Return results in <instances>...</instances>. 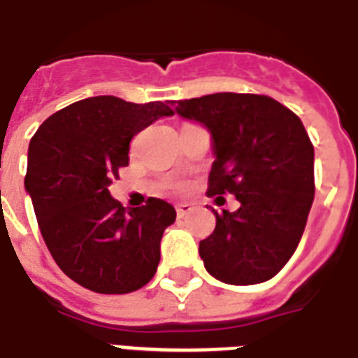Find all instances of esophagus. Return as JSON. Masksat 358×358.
I'll list each match as a JSON object with an SVG mask.
<instances>
[{
	"mask_svg": "<svg viewBox=\"0 0 358 358\" xmlns=\"http://www.w3.org/2000/svg\"><path fill=\"white\" fill-rule=\"evenodd\" d=\"M191 211H193L191 204H178V206H176V215H178V219H184V217H187Z\"/></svg>",
	"mask_w": 358,
	"mask_h": 358,
	"instance_id": "34e87169",
	"label": "esophagus"
}]
</instances>
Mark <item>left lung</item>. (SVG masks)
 <instances>
[{
	"mask_svg": "<svg viewBox=\"0 0 358 358\" xmlns=\"http://www.w3.org/2000/svg\"><path fill=\"white\" fill-rule=\"evenodd\" d=\"M211 136L208 194H235L217 213L199 254L215 280L255 285L274 278L298 248L315 199V149L283 104L254 94H213L171 103ZM220 199V196H219Z\"/></svg>",
	"mask_w": 358,
	"mask_h": 358,
	"instance_id": "1",
	"label": "left lung"
}]
</instances>
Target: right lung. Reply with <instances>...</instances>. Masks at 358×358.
Returning <instances> with one entry per match:
<instances>
[{"instance_id": "add662e5", "label": "right lung", "mask_w": 358, "mask_h": 358, "mask_svg": "<svg viewBox=\"0 0 358 358\" xmlns=\"http://www.w3.org/2000/svg\"><path fill=\"white\" fill-rule=\"evenodd\" d=\"M173 110L154 101L88 97L53 113L29 143L25 191L64 274L99 294H127L152 280L159 243L176 220L169 202L123 208L108 187L129 165L130 141Z\"/></svg>"}]
</instances>
